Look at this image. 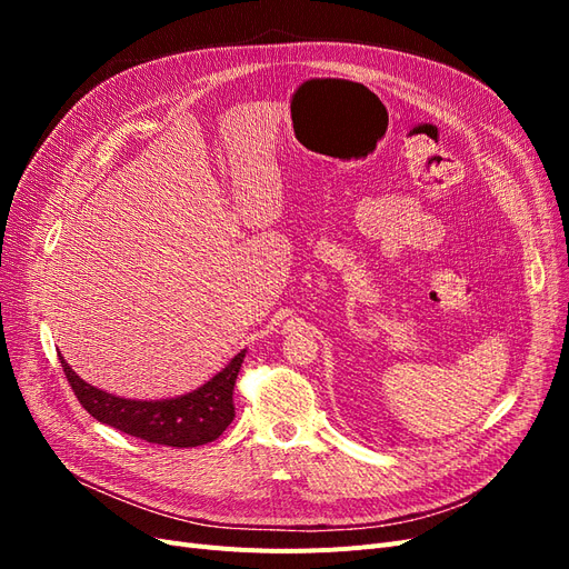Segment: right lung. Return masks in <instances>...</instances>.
Masks as SVG:
<instances>
[{
	"instance_id": "right-lung-1",
	"label": "right lung",
	"mask_w": 569,
	"mask_h": 569,
	"mask_svg": "<svg viewBox=\"0 0 569 569\" xmlns=\"http://www.w3.org/2000/svg\"><path fill=\"white\" fill-rule=\"evenodd\" d=\"M247 349L239 351L230 363L213 375L209 382L199 389L176 396V399H159V401H142V399H123L109 391H101L88 385L82 377L66 363V358L59 353L61 368L76 391L82 408L92 418L104 422L113 429H120L130 437L144 439L149 443L178 446V449H189V446H201L216 441L234 418L232 391L234 380L242 368Z\"/></svg>"
}]
</instances>
